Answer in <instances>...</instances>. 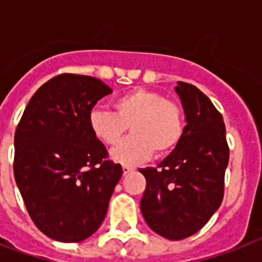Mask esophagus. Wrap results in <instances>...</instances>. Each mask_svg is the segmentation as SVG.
Returning <instances> with one entry per match:
<instances>
[{
    "label": "esophagus",
    "instance_id": "obj_1",
    "mask_svg": "<svg viewBox=\"0 0 262 262\" xmlns=\"http://www.w3.org/2000/svg\"><path fill=\"white\" fill-rule=\"evenodd\" d=\"M132 171H135V167H132V166H126V164H125V166H122L123 175L129 174V172H132Z\"/></svg>",
    "mask_w": 262,
    "mask_h": 262
}]
</instances>
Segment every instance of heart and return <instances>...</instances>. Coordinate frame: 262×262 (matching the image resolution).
I'll return each instance as SVG.
<instances>
[{
  "instance_id": "obj_1",
  "label": "heart",
  "mask_w": 262,
  "mask_h": 262,
  "mask_svg": "<svg viewBox=\"0 0 262 262\" xmlns=\"http://www.w3.org/2000/svg\"><path fill=\"white\" fill-rule=\"evenodd\" d=\"M113 107L114 113L92 108L88 125L95 139L110 147L117 145L130 126L133 136L111 151V158L118 163H141L154 151L166 155L182 139V110L160 92L135 88L115 98Z\"/></svg>"
}]
</instances>
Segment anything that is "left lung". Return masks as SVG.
<instances>
[{"label":"left lung","mask_w":262,"mask_h":262,"mask_svg":"<svg viewBox=\"0 0 262 262\" xmlns=\"http://www.w3.org/2000/svg\"><path fill=\"white\" fill-rule=\"evenodd\" d=\"M175 91L186 126L158 167L140 168L147 179L140 208L156 234L179 241L201 230L220 207L230 149L223 117L207 95L183 81Z\"/></svg>","instance_id":"1"}]
</instances>
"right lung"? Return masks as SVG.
<instances>
[{
    "label": "right lung",
    "mask_w": 262,
    "mask_h": 262,
    "mask_svg": "<svg viewBox=\"0 0 262 262\" xmlns=\"http://www.w3.org/2000/svg\"><path fill=\"white\" fill-rule=\"evenodd\" d=\"M111 88L63 73L39 88L14 133V179L31 219L59 242H81L107 213L121 164L90 130L88 115Z\"/></svg>",
    "instance_id": "add662e5"
}]
</instances>
